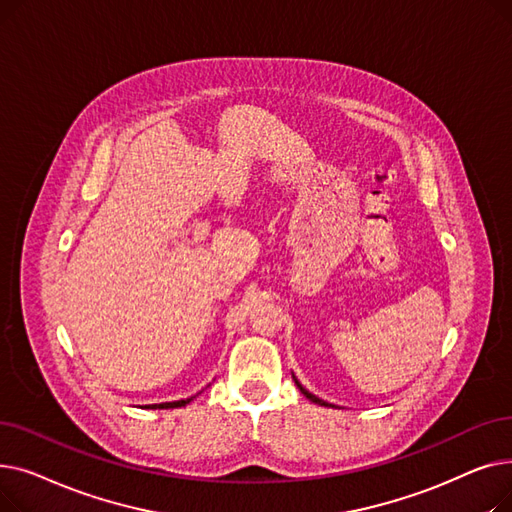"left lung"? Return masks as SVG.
Returning a JSON list of instances; mask_svg holds the SVG:
<instances>
[{
	"label": "left lung",
	"mask_w": 512,
	"mask_h": 512,
	"mask_svg": "<svg viewBox=\"0 0 512 512\" xmlns=\"http://www.w3.org/2000/svg\"><path fill=\"white\" fill-rule=\"evenodd\" d=\"M294 384H297V386H299V390H301V392H303V394H305V396H307L311 402H315V405H321V407H332V405H328L326 400H321V398H317L315 394H311L309 390H305V388L299 384V380H297V378H294Z\"/></svg>",
	"instance_id": "obj_1"
}]
</instances>
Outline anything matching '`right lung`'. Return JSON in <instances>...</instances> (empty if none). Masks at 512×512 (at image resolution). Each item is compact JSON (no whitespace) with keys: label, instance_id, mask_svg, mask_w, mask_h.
<instances>
[{"label":"right lung","instance_id":"1","mask_svg":"<svg viewBox=\"0 0 512 512\" xmlns=\"http://www.w3.org/2000/svg\"><path fill=\"white\" fill-rule=\"evenodd\" d=\"M193 398H186V400H174V402H161V405H147L145 409H178V407H184L191 402Z\"/></svg>","mask_w":512,"mask_h":512}]
</instances>
